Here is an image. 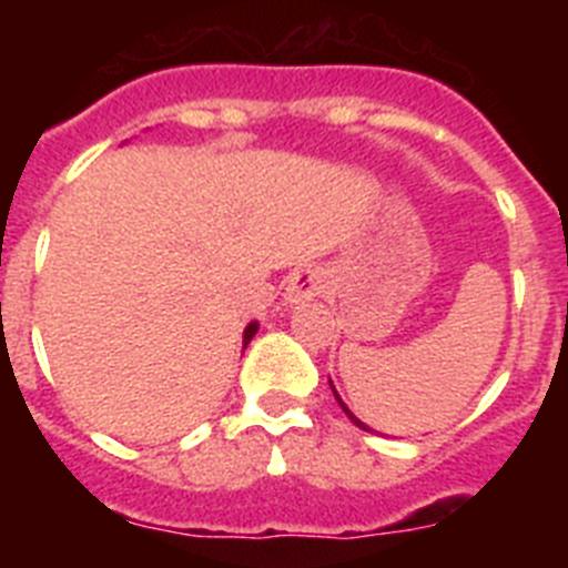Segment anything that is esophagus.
Here are the masks:
<instances>
[{"mask_svg": "<svg viewBox=\"0 0 568 568\" xmlns=\"http://www.w3.org/2000/svg\"><path fill=\"white\" fill-rule=\"evenodd\" d=\"M324 284H327V275L318 267H301L295 270L287 278V304H304V301H313L315 295L324 293Z\"/></svg>", "mask_w": 568, "mask_h": 568, "instance_id": "34e87169", "label": "esophagus"}]
</instances>
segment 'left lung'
Listing matches in <instances>:
<instances>
[{
    "label": "left lung",
    "instance_id": "1",
    "mask_svg": "<svg viewBox=\"0 0 568 568\" xmlns=\"http://www.w3.org/2000/svg\"><path fill=\"white\" fill-rule=\"evenodd\" d=\"M329 386H333V381H329ZM333 393H335V386H333ZM335 400H338V404H341V409H344V413H346V415H349V420H353V424H355V426H361V429H369V426H366V424H361V420H358V418H355V415H353V413H349V409H346V404H344V400H341V395H338V393H335Z\"/></svg>",
    "mask_w": 568,
    "mask_h": 568
}]
</instances>
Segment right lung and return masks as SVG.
<instances>
[{
	"mask_svg": "<svg viewBox=\"0 0 568 568\" xmlns=\"http://www.w3.org/2000/svg\"><path fill=\"white\" fill-rule=\"evenodd\" d=\"M255 333H258V324H255V321H253V324H250V327L244 329V346H247L250 341H253V335H255Z\"/></svg>",
	"mask_w": 568,
	"mask_h": 568,
	"instance_id": "1",
	"label": "right lung"
}]
</instances>
